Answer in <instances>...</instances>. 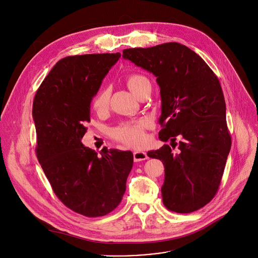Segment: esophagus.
Wrapping results in <instances>:
<instances>
[{"label":"esophagus","instance_id":"esophagus-1","mask_svg":"<svg viewBox=\"0 0 258 258\" xmlns=\"http://www.w3.org/2000/svg\"><path fill=\"white\" fill-rule=\"evenodd\" d=\"M133 157H134V161L138 162V161H142V160H146L148 158L147 154L143 151H135L133 153Z\"/></svg>","mask_w":258,"mask_h":258}]
</instances>
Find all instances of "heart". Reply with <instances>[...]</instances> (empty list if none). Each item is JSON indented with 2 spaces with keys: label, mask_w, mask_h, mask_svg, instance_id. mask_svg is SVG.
<instances>
[{
  "label": "heart",
  "mask_w": 258,
  "mask_h": 258,
  "mask_svg": "<svg viewBox=\"0 0 258 258\" xmlns=\"http://www.w3.org/2000/svg\"><path fill=\"white\" fill-rule=\"evenodd\" d=\"M130 90L138 96L142 90L150 84L147 77L140 74H133L129 76L127 80ZM109 105V91L103 89L99 91L93 99V107L97 112H104ZM150 125V121L147 118L138 119L135 121H127L120 124L112 131L113 137L131 147H140L144 144L146 136L145 129Z\"/></svg>",
  "instance_id": "1"
}]
</instances>
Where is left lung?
Segmentation results:
<instances>
[{"mask_svg": "<svg viewBox=\"0 0 258 258\" xmlns=\"http://www.w3.org/2000/svg\"><path fill=\"white\" fill-rule=\"evenodd\" d=\"M122 57L156 77L161 96L159 139L175 148L176 137L182 138L176 154L167 144L147 153L165 167V207L177 213L202 208L217 192L231 147L218 78L199 55L175 42L125 49Z\"/></svg>", "mask_w": 258, "mask_h": 258, "instance_id": "1", "label": "left lung"}]
</instances>
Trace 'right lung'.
I'll list each match as a JSON object with an SVG mask.
<instances>
[{"instance_id":"obj_1","label":"right lung","mask_w":258,"mask_h":258,"mask_svg":"<svg viewBox=\"0 0 258 258\" xmlns=\"http://www.w3.org/2000/svg\"><path fill=\"white\" fill-rule=\"evenodd\" d=\"M120 53L61 59L39 87L33 103L36 154L57 197L87 217L104 216L121 202L133 166L131 151L85 147L90 105Z\"/></svg>"}]
</instances>
